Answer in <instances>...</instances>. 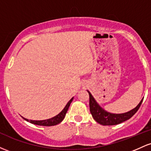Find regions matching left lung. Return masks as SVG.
I'll use <instances>...</instances> for the list:
<instances>
[{
  "label": "left lung",
  "instance_id": "8db88e82",
  "mask_svg": "<svg viewBox=\"0 0 151 151\" xmlns=\"http://www.w3.org/2000/svg\"><path fill=\"white\" fill-rule=\"evenodd\" d=\"M89 94V108L90 112L95 121L99 124L103 126H113L121 124L128 119H131V117L136 113L137 111L141 106L142 101L143 99L140 101L138 106L132 110L124 114H111L107 112L104 109H103L99 105V104L96 101L94 98L91 95V93L88 91Z\"/></svg>",
  "mask_w": 151,
  "mask_h": 151
}]
</instances>
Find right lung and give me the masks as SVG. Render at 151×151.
I'll return each instance as SVG.
<instances>
[{
  "label": "right lung",
  "mask_w": 151,
  "mask_h": 151,
  "mask_svg": "<svg viewBox=\"0 0 151 151\" xmlns=\"http://www.w3.org/2000/svg\"><path fill=\"white\" fill-rule=\"evenodd\" d=\"M74 97H72L71 99L69 101L68 103L67 104V105L65 106V108L63 109V110L60 112V114H58L57 116H54L51 119H47V120H42V121H32V120H28V119H25V118H23L25 121H28V122H30L31 124H35V125L38 126H55L57 124H60V122H62L63 121V119H65L66 114H67V110H68L69 107H70V104L72 103V100H73Z\"/></svg>",
  "instance_id": "add662e5"
}]
</instances>
